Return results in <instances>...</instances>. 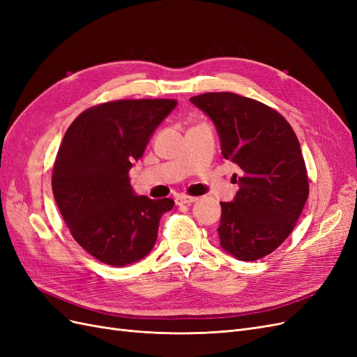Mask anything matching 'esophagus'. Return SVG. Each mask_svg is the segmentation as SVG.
Segmentation results:
<instances>
[{
	"mask_svg": "<svg viewBox=\"0 0 357 357\" xmlns=\"http://www.w3.org/2000/svg\"><path fill=\"white\" fill-rule=\"evenodd\" d=\"M174 201H176L177 205H190V204H193V202L197 201V198L186 197V195H178Z\"/></svg>",
	"mask_w": 357,
	"mask_h": 357,
	"instance_id": "1",
	"label": "esophagus"
}]
</instances>
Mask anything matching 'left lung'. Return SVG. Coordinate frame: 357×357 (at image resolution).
Here are the masks:
<instances>
[{"mask_svg":"<svg viewBox=\"0 0 357 357\" xmlns=\"http://www.w3.org/2000/svg\"><path fill=\"white\" fill-rule=\"evenodd\" d=\"M220 138L225 159L240 167V186L231 202H220V247L238 261H257L282 244L308 198L301 146L286 119L262 102L232 92L192 96Z\"/></svg>","mask_w":357,"mask_h":357,"instance_id":"obj_1","label":"left lung"}]
</instances>
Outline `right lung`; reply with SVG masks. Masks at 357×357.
<instances>
[{"label": "right lung", "instance_id": "obj_1", "mask_svg": "<svg viewBox=\"0 0 357 357\" xmlns=\"http://www.w3.org/2000/svg\"><path fill=\"white\" fill-rule=\"evenodd\" d=\"M176 100H119L84 110L70 125L53 167L52 189L74 240L100 262L126 266L156 243L169 198L137 195L129 169Z\"/></svg>", "mask_w": 357, "mask_h": 357}]
</instances>
